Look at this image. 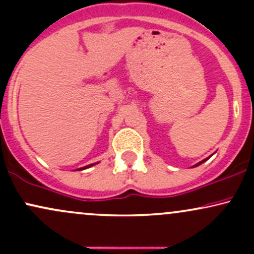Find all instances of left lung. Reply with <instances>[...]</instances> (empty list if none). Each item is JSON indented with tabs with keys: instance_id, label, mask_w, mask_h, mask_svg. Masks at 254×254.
Wrapping results in <instances>:
<instances>
[{
	"instance_id": "obj_1",
	"label": "left lung",
	"mask_w": 254,
	"mask_h": 254,
	"mask_svg": "<svg viewBox=\"0 0 254 254\" xmlns=\"http://www.w3.org/2000/svg\"><path fill=\"white\" fill-rule=\"evenodd\" d=\"M204 161H206V160H203V161H200V162H198V164H196V165H194V166H193V167H197V166H199V165H202V164H203V162H204Z\"/></svg>"
}]
</instances>
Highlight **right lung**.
<instances>
[{
	"label": "right lung",
	"mask_w": 254,
	"mask_h": 254,
	"mask_svg": "<svg viewBox=\"0 0 254 254\" xmlns=\"http://www.w3.org/2000/svg\"><path fill=\"white\" fill-rule=\"evenodd\" d=\"M98 162H95V164H92V165H88V166H84V167H82V168H78V170L80 171H82V170H86V168H89V167H92V166H94V165H97Z\"/></svg>",
	"instance_id": "add662e5"
}]
</instances>
